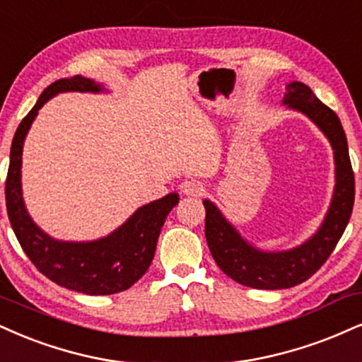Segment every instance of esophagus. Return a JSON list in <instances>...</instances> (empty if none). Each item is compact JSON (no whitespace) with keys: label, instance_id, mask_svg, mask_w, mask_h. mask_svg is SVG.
<instances>
[{"label":"esophagus","instance_id":"esophagus-1","mask_svg":"<svg viewBox=\"0 0 362 362\" xmlns=\"http://www.w3.org/2000/svg\"><path fill=\"white\" fill-rule=\"evenodd\" d=\"M180 192L184 195H202L204 194V187L200 182L197 180H184L180 184Z\"/></svg>","mask_w":362,"mask_h":362}]
</instances>
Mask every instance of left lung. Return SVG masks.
<instances>
[{
  "instance_id": "left-lung-1",
  "label": "left lung",
  "mask_w": 362,
  "mask_h": 362,
  "mask_svg": "<svg viewBox=\"0 0 362 362\" xmlns=\"http://www.w3.org/2000/svg\"><path fill=\"white\" fill-rule=\"evenodd\" d=\"M285 104L302 111L315 123L334 148L335 190L324 224L302 246L283 252L255 250L221 216L217 207L204 200L206 239L212 258L229 278L245 286L259 290H280L300 285L319 272L344 234L354 206V172L341 121L330 107L317 99L302 82L288 84Z\"/></svg>"
}]
</instances>
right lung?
<instances>
[{"label":"right lung","mask_w":362,"mask_h":362,"mask_svg":"<svg viewBox=\"0 0 362 362\" xmlns=\"http://www.w3.org/2000/svg\"><path fill=\"white\" fill-rule=\"evenodd\" d=\"M65 90L99 93L101 86L81 76L55 81L43 90L33 110L23 117L11 143L10 167L4 185L8 217L21 250L49 280L86 295L119 293L133 286L150 268L160 230L170 211L178 204V195L168 194L139 207L119 229L99 241H55L38 229L30 219L21 199V150L38 110L52 95Z\"/></svg>","instance_id":"1"}]
</instances>
